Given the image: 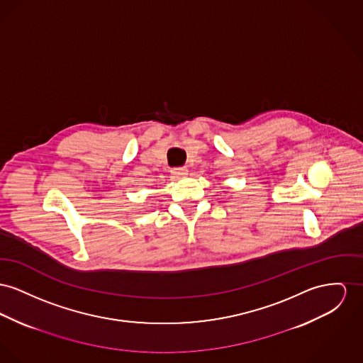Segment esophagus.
Returning a JSON list of instances; mask_svg holds the SVG:
<instances>
[{
  "label": "esophagus",
  "mask_w": 363,
  "mask_h": 363,
  "mask_svg": "<svg viewBox=\"0 0 363 363\" xmlns=\"http://www.w3.org/2000/svg\"><path fill=\"white\" fill-rule=\"evenodd\" d=\"M172 174L174 177H183V176L189 174V169L187 168H174V169H172Z\"/></svg>",
  "instance_id": "esophagus-1"
}]
</instances>
